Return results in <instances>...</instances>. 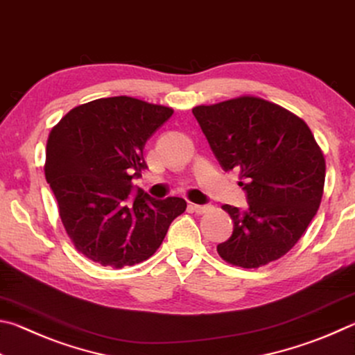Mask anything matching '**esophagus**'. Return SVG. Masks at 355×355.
<instances>
[{
	"mask_svg": "<svg viewBox=\"0 0 355 355\" xmlns=\"http://www.w3.org/2000/svg\"><path fill=\"white\" fill-rule=\"evenodd\" d=\"M191 208H192V211L197 213V214H203L209 209L208 205H196V203H194V205H191Z\"/></svg>",
	"mask_w": 355,
	"mask_h": 355,
	"instance_id": "34e87169",
	"label": "esophagus"
}]
</instances>
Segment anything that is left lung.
Wrapping results in <instances>:
<instances>
[{
    "instance_id": "left-lung-1",
    "label": "left lung",
    "mask_w": 355,
    "mask_h": 355,
    "mask_svg": "<svg viewBox=\"0 0 355 355\" xmlns=\"http://www.w3.org/2000/svg\"><path fill=\"white\" fill-rule=\"evenodd\" d=\"M224 171L239 173L248 208L224 205L233 233L218 245L222 260L257 269L290 252L320 208L326 159L309 125L254 95L192 107Z\"/></svg>"
}]
</instances>
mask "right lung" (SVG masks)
<instances>
[{"label":"right lung","instance_id":"add662e5","mask_svg":"<svg viewBox=\"0 0 355 355\" xmlns=\"http://www.w3.org/2000/svg\"><path fill=\"white\" fill-rule=\"evenodd\" d=\"M173 114L169 106L120 95L70 110L46 141L45 178L75 249L89 260L122 269L148 260L186 200H155L133 178L147 169L144 147Z\"/></svg>","mask_w":355,"mask_h":355}]
</instances>
